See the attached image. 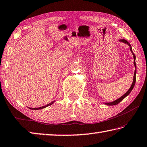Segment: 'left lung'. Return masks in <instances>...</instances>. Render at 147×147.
<instances>
[{
	"instance_id": "obj_1",
	"label": "left lung",
	"mask_w": 147,
	"mask_h": 147,
	"mask_svg": "<svg viewBox=\"0 0 147 147\" xmlns=\"http://www.w3.org/2000/svg\"><path fill=\"white\" fill-rule=\"evenodd\" d=\"M119 41H121V42H124V43H126V44H127L129 45V46H130V51H131L132 53V54H133V55H134V65H135V67H136V70H135V71H134V79H133V82H132V84L131 87H130V89H129V90H128V91H127L126 93H125V94L123 95L121 98H119V99L116 100H115V101H113V102H111V103H106L107 105H117V104L119 103L120 102V101H122L123 100L124 98L127 96L129 95V94H130V92L132 91V90L133 89V88H134V85H135V83H136V62H135V60H136V56H135V55H134V53H133V52H132V47H131V46H130V44H129V42H128V41H127L126 40L121 39V40H120Z\"/></svg>"
}]
</instances>
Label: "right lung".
<instances>
[{"mask_svg": "<svg viewBox=\"0 0 147 147\" xmlns=\"http://www.w3.org/2000/svg\"><path fill=\"white\" fill-rule=\"evenodd\" d=\"M53 102H54V101H53V102L50 103H49V104H47V105H45V106L40 107H38V108H29V109H33V110H38V109H44V108H45V107H47V106H49V105H52V104L53 103Z\"/></svg>", "mask_w": 147, "mask_h": 147, "instance_id": "1", "label": "right lung"}]
</instances>
